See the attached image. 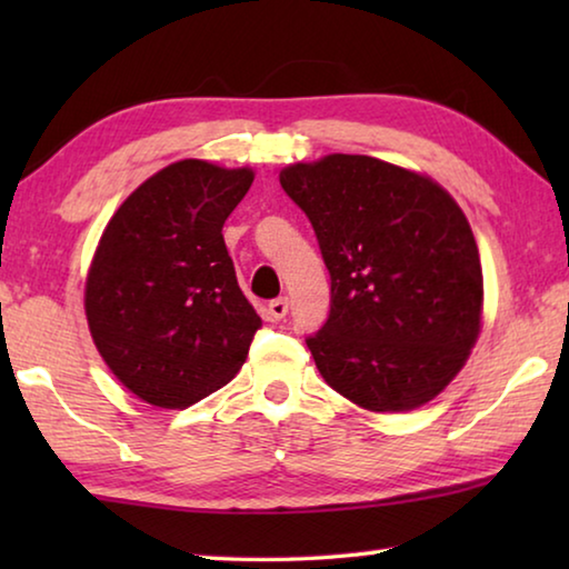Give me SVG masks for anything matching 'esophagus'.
<instances>
[{"label": "esophagus", "instance_id": "1", "mask_svg": "<svg viewBox=\"0 0 569 569\" xmlns=\"http://www.w3.org/2000/svg\"><path fill=\"white\" fill-rule=\"evenodd\" d=\"M268 313H271L273 321L286 319V313H288V298L281 296V298H276V301L268 303Z\"/></svg>", "mask_w": 569, "mask_h": 569}]
</instances>
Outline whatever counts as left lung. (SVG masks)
Returning <instances> with one entry per match:
<instances>
[{
    "label": "left lung",
    "instance_id": "8db88e82",
    "mask_svg": "<svg viewBox=\"0 0 569 569\" xmlns=\"http://www.w3.org/2000/svg\"><path fill=\"white\" fill-rule=\"evenodd\" d=\"M331 273L329 319L306 343L321 377L369 411H411L469 359L481 329L475 233L427 176L369 156L281 170Z\"/></svg>",
    "mask_w": 569,
    "mask_h": 569
}]
</instances>
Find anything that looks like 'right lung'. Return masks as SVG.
<instances>
[{
    "instance_id": "add662e5",
    "label": "right lung",
    "mask_w": 569,
    "mask_h": 569,
    "mask_svg": "<svg viewBox=\"0 0 569 569\" xmlns=\"http://www.w3.org/2000/svg\"><path fill=\"white\" fill-rule=\"evenodd\" d=\"M250 182V168L172 162L130 192L94 250L84 283L92 341L152 407L186 409L226 387L261 329L223 240Z\"/></svg>"
}]
</instances>
